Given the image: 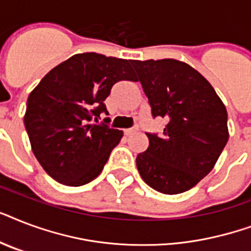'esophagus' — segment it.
<instances>
[{
	"instance_id": "34e87169",
	"label": "esophagus",
	"mask_w": 251,
	"mask_h": 251,
	"mask_svg": "<svg viewBox=\"0 0 251 251\" xmlns=\"http://www.w3.org/2000/svg\"><path fill=\"white\" fill-rule=\"evenodd\" d=\"M138 130V127H131V129H125L124 130V133H125V135H130V134L135 133Z\"/></svg>"
}]
</instances>
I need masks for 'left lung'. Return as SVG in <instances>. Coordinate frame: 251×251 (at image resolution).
<instances>
[{
    "label": "left lung",
    "instance_id": "left-lung-1",
    "mask_svg": "<svg viewBox=\"0 0 251 251\" xmlns=\"http://www.w3.org/2000/svg\"><path fill=\"white\" fill-rule=\"evenodd\" d=\"M152 117L167 120L161 135L146 133L149 149L137 156L139 175L163 194L194 187L226 147L228 114L210 82L182 61L131 60Z\"/></svg>",
    "mask_w": 251,
    "mask_h": 251
}]
</instances>
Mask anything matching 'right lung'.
Segmentation results:
<instances>
[{
  "instance_id": "right-lung-1",
  "label": "right lung",
  "mask_w": 251,
  "mask_h": 251,
  "mask_svg": "<svg viewBox=\"0 0 251 251\" xmlns=\"http://www.w3.org/2000/svg\"><path fill=\"white\" fill-rule=\"evenodd\" d=\"M120 80H134L129 61L79 53L53 68L29 94L25 126L31 149L57 182L82 186L101 173L122 131L95 122L108 113L104 100Z\"/></svg>"
}]
</instances>
